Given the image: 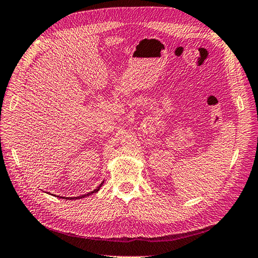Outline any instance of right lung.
Instances as JSON below:
<instances>
[{"instance_id": "right-lung-1", "label": "right lung", "mask_w": 258, "mask_h": 258, "mask_svg": "<svg viewBox=\"0 0 258 258\" xmlns=\"http://www.w3.org/2000/svg\"><path fill=\"white\" fill-rule=\"evenodd\" d=\"M103 183H104V181H103V182L99 185V186H97L96 187V189L95 190H93L92 192H89V193H87V194H85V196H81V197H77V198H61V199H66V200H74V199H81V198H85V197H88V196H91V194H93V193H96L97 191H99L100 189H101V186L103 185Z\"/></svg>"}]
</instances>
